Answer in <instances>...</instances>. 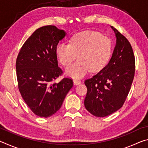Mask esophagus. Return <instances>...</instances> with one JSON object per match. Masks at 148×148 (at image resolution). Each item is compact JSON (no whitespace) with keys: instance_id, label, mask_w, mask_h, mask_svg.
Listing matches in <instances>:
<instances>
[{"instance_id":"esophagus-1","label":"esophagus","mask_w":148,"mask_h":148,"mask_svg":"<svg viewBox=\"0 0 148 148\" xmlns=\"http://www.w3.org/2000/svg\"><path fill=\"white\" fill-rule=\"evenodd\" d=\"M73 83L75 85V86H77V85H79L81 84V82L79 81V80H77V79H74L73 80Z\"/></svg>"}]
</instances>
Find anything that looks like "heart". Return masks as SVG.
<instances>
[{
    "label": "heart",
    "instance_id": "heart-1",
    "mask_svg": "<svg viewBox=\"0 0 148 148\" xmlns=\"http://www.w3.org/2000/svg\"><path fill=\"white\" fill-rule=\"evenodd\" d=\"M112 42L99 32L86 31L72 37L70 44L60 42L56 52L59 62L67 66L78 57L79 59L65 70L71 77L79 78L91 71L98 72L107 64L112 55Z\"/></svg>",
    "mask_w": 148,
    "mask_h": 148
}]
</instances>
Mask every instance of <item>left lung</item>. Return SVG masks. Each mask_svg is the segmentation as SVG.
<instances>
[{
	"label": "left lung",
	"mask_w": 148,
	"mask_h": 148,
	"mask_svg": "<svg viewBox=\"0 0 148 148\" xmlns=\"http://www.w3.org/2000/svg\"><path fill=\"white\" fill-rule=\"evenodd\" d=\"M116 44L111 59L103 69L85 81L87 88L86 108L97 117H106L121 108L134 76L135 59L131 45L114 27Z\"/></svg>",
	"instance_id": "1"
}]
</instances>
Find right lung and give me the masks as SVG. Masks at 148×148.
I'll list each match as a JSON object with an SVG mask.
<instances>
[{
  "label": "right lung",
  "instance_id": "add662e5",
  "mask_svg": "<svg viewBox=\"0 0 148 148\" xmlns=\"http://www.w3.org/2000/svg\"><path fill=\"white\" fill-rule=\"evenodd\" d=\"M66 35L64 30L56 26L40 27L27 40L17 56L16 68L20 93L39 117L56 114L73 86L72 80L66 77L59 83H51L62 73L56 49Z\"/></svg>",
  "mask_w": 148,
  "mask_h": 148
}]
</instances>
